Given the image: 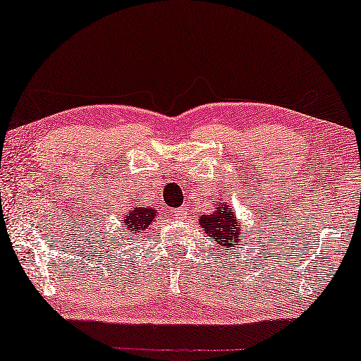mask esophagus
Wrapping results in <instances>:
<instances>
[{"instance_id": "obj_1", "label": "esophagus", "mask_w": 361, "mask_h": 361, "mask_svg": "<svg viewBox=\"0 0 361 361\" xmlns=\"http://www.w3.org/2000/svg\"><path fill=\"white\" fill-rule=\"evenodd\" d=\"M174 212V217L176 219H184L187 216V206H182V208H177L173 211Z\"/></svg>"}]
</instances>
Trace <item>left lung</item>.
<instances>
[{
	"instance_id": "1",
	"label": "left lung",
	"mask_w": 361,
	"mask_h": 361,
	"mask_svg": "<svg viewBox=\"0 0 361 361\" xmlns=\"http://www.w3.org/2000/svg\"><path fill=\"white\" fill-rule=\"evenodd\" d=\"M236 216L232 212V208L228 204L221 203L217 204V211L212 214H203L200 219V226L204 228L212 240L217 241L221 246H232V243L238 241L240 227ZM222 250V247H221Z\"/></svg>"
}]
</instances>
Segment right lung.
Listing matches in <instances>:
<instances>
[{
  "label": "right lung",
  "instance_id": "right-lung-1",
  "mask_svg": "<svg viewBox=\"0 0 361 361\" xmlns=\"http://www.w3.org/2000/svg\"><path fill=\"white\" fill-rule=\"evenodd\" d=\"M157 216V209L155 208H131V211L128 212L126 219L123 221L121 226L128 228L131 233H140V232H145L147 228H149L150 224L153 222Z\"/></svg>",
  "mask_w": 361,
  "mask_h": 361
}]
</instances>
